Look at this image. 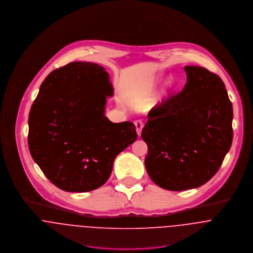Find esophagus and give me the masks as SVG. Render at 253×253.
Here are the masks:
<instances>
[{
  "instance_id": "esophagus-1",
  "label": "esophagus",
  "mask_w": 253,
  "mask_h": 253,
  "mask_svg": "<svg viewBox=\"0 0 253 253\" xmlns=\"http://www.w3.org/2000/svg\"><path fill=\"white\" fill-rule=\"evenodd\" d=\"M135 126H136V130H137V134L138 136H140V133H141V130L143 128V122L141 120H136L134 122Z\"/></svg>"
}]
</instances>
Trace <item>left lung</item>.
I'll list each match as a JSON object with an SVG mask.
<instances>
[{
  "label": "left lung",
  "instance_id": "1",
  "mask_svg": "<svg viewBox=\"0 0 253 253\" xmlns=\"http://www.w3.org/2000/svg\"><path fill=\"white\" fill-rule=\"evenodd\" d=\"M187 83L147 114L141 138L144 164L158 186L181 191L208 182L220 168L233 140V108L222 80L186 66Z\"/></svg>",
  "mask_w": 253,
  "mask_h": 253
}]
</instances>
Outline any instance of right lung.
Returning <instances> with one entry per match:
<instances>
[{
	"mask_svg": "<svg viewBox=\"0 0 253 253\" xmlns=\"http://www.w3.org/2000/svg\"><path fill=\"white\" fill-rule=\"evenodd\" d=\"M113 89L97 64L72 62L51 72L29 113L34 161L58 188L87 192L109 179L115 157L137 140L134 123L105 116Z\"/></svg>",
	"mask_w": 253,
	"mask_h": 253,
	"instance_id": "add662e5",
	"label": "right lung"
}]
</instances>
